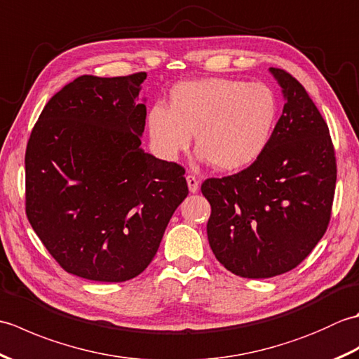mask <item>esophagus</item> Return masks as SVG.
I'll list each match as a JSON object with an SVG mask.
<instances>
[{"instance_id": "34e87169", "label": "esophagus", "mask_w": 359, "mask_h": 359, "mask_svg": "<svg viewBox=\"0 0 359 359\" xmlns=\"http://www.w3.org/2000/svg\"><path fill=\"white\" fill-rule=\"evenodd\" d=\"M187 182H188V189H189V193H197L199 191V180H197L194 175H187Z\"/></svg>"}]
</instances>
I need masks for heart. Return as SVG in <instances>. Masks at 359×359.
Returning a JSON list of instances; mask_svg holds the SVG:
<instances>
[{"label":"heart","instance_id":"obj_1","mask_svg":"<svg viewBox=\"0 0 359 359\" xmlns=\"http://www.w3.org/2000/svg\"><path fill=\"white\" fill-rule=\"evenodd\" d=\"M276 117V97L262 83L203 79L174 86L170 109L152 106L148 129L157 149L170 160L191 147L197 134L201 158L231 172L262 156Z\"/></svg>","mask_w":359,"mask_h":359}]
</instances>
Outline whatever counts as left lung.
<instances>
[{"label":"left lung","mask_w":359,"mask_h":359,"mask_svg":"<svg viewBox=\"0 0 359 359\" xmlns=\"http://www.w3.org/2000/svg\"><path fill=\"white\" fill-rule=\"evenodd\" d=\"M284 109L262 156L238 174L207 179L210 247L226 270L264 279L293 270L321 241L332 216L337 158L329 126L307 90L270 67Z\"/></svg>","instance_id":"left-lung-1"}]
</instances>
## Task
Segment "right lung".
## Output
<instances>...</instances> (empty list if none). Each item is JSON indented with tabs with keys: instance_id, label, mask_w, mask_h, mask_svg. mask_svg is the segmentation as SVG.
Here are the masks:
<instances>
[{
	"instance_id": "obj_1",
	"label": "right lung",
	"mask_w": 359,
	"mask_h": 359,
	"mask_svg": "<svg viewBox=\"0 0 359 359\" xmlns=\"http://www.w3.org/2000/svg\"><path fill=\"white\" fill-rule=\"evenodd\" d=\"M144 79L81 75L50 98L30 133L26 215L46 250L75 276H139L188 196L184 168L140 148Z\"/></svg>"
}]
</instances>
